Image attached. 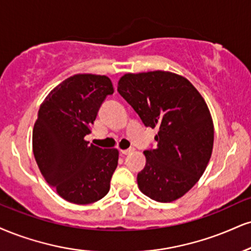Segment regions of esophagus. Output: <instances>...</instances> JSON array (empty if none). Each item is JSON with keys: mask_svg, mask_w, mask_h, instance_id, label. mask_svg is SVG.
<instances>
[{"mask_svg": "<svg viewBox=\"0 0 251 251\" xmlns=\"http://www.w3.org/2000/svg\"><path fill=\"white\" fill-rule=\"evenodd\" d=\"M134 151V149H127V150H123V151H120V152H122V154H124V155H127V154H129V153H132Z\"/></svg>", "mask_w": 251, "mask_h": 251, "instance_id": "obj_1", "label": "esophagus"}]
</instances>
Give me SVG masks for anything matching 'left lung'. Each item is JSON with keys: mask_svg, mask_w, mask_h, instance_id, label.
<instances>
[{"mask_svg": "<svg viewBox=\"0 0 251 251\" xmlns=\"http://www.w3.org/2000/svg\"><path fill=\"white\" fill-rule=\"evenodd\" d=\"M118 92L146 127L159 129L155 149L144 151L140 191L159 202L185 195L206 170L214 144V125L206 101L186 78L172 72L127 74Z\"/></svg>", "mask_w": 251, "mask_h": 251, "instance_id": "left-lung-1", "label": "left lung"}]
</instances>
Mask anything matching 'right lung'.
<instances>
[{"label":"right lung","instance_id":"obj_1","mask_svg":"<svg viewBox=\"0 0 251 251\" xmlns=\"http://www.w3.org/2000/svg\"><path fill=\"white\" fill-rule=\"evenodd\" d=\"M112 93L106 76L75 75L55 87L39 107L32 132L36 162L49 186L72 203H93L110 191L119 153L90 145L84 137Z\"/></svg>","mask_w":251,"mask_h":251}]
</instances>
